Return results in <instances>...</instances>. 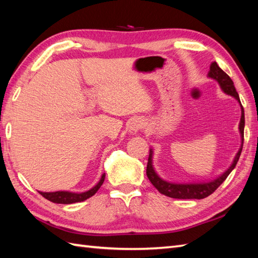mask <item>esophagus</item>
Returning a JSON list of instances; mask_svg holds the SVG:
<instances>
[{
  "instance_id": "esophagus-1",
  "label": "esophagus",
  "mask_w": 258,
  "mask_h": 258,
  "mask_svg": "<svg viewBox=\"0 0 258 258\" xmlns=\"http://www.w3.org/2000/svg\"><path fill=\"white\" fill-rule=\"evenodd\" d=\"M144 120L141 119V118H135L133 119L132 122H131L130 124V127H128V131H130V134L132 135H136L138 134L140 131L144 127Z\"/></svg>"
}]
</instances>
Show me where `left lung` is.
<instances>
[{"label":"left lung","mask_w":258,"mask_h":258,"mask_svg":"<svg viewBox=\"0 0 258 258\" xmlns=\"http://www.w3.org/2000/svg\"><path fill=\"white\" fill-rule=\"evenodd\" d=\"M207 76L212 80H215L218 85L222 89V91L227 95L233 96L240 105V111H242V116H240L238 130L240 134V140H242V144H240L239 150L237 154L235 155L234 161L231 164L225 172L222 173L220 176L214 178L212 180H205V182H187V183H179V182H169V180L163 179L160 175L155 171L154 165H153V149L150 150L149 155V162H147L146 167V175L149 177L150 182L154 185V187L160 191L161 194L166 195L172 199H179V200H202L205 197L210 196L212 193L215 191V189L220 186L224 180L226 179L233 169L236 166V164L239 160L240 153H242L243 143H244V126H245V115H244V108L240 103L238 93L235 89L234 83L232 79L224 72V71L218 67L216 62H213L211 64L210 71H208Z\"/></svg>","instance_id":"8db88e82"}]
</instances>
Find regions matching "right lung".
I'll return each instance as SVG.
<instances>
[{
	"label": "right lung",
	"instance_id": "1",
	"mask_svg": "<svg viewBox=\"0 0 258 258\" xmlns=\"http://www.w3.org/2000/svg\"><path fill=\"white\" fill-rule=\"evenodd\" d=\"M104 179H105V173L102 174L101 179L98 180V183L94 186V187H92L91 189L86 191H82V193H75V191H69V190H57V191L38 190V193H40L43 197H45L46 200L53 203H56V204H72V203L83 202L92 197L98 189H100Z\"/></svg>",
	"mask_w": 258,
	"mask_h": 258
}]
</instances>
